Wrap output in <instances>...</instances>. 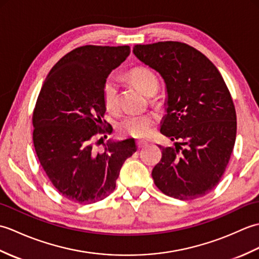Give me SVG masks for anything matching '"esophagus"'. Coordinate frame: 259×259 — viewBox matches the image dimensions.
Returning <instances> with one entry per match:
<instances>
[{"label": "esophagus", "mask_w": 259, "mask_h": 259, "mask_svg": "<svg viewBox=\"0 0 259 259\" xmlns=\"http://www.w3.org/2000/svg\"><path fill=\"white\" fill-rule=\"evenodd\" d=\"M147 145H148L147 141H144V140H138V141H137V146H138L139 149H141V148L146 147Z\"/></svg>", "instance_id": "34e87169"}]
</instances>
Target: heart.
Here are the masks:
<instances>
[{"label": "heart", "instance_id": "b5f03b06", "mask_svg": "<svg viewBox=\"0 0 259 259\" xmlns=\"http://www.w3.org/2000/svg\"><path fill=\"white\" fill-rule=\"evenodd\" d=\"M128 78L137 89L149 96L156 91L158 80L156 74L150 69L139 67L133 69L128 73ZM103 102L109 111L118 109V84L113 78L106 80L102 89ZM155 118L149 113L129 114L118 123L120 134L134 137V138H146L152 131Z\"/></svg>", "mask_w": 259, "mask_h": 259}]
</instances>
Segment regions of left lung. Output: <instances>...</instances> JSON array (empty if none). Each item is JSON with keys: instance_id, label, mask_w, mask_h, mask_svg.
Instances as JSON below:
<instances>
[{"instance_id": "obj_1", "label": "left lung", "mask_w": 259, "mask_h": 259, "mask_svg": "<svg viewBox=\"0 0 259 259\" xmlns=\"http://www.w3.org/2000/svg\"><path fill=\"white\" fill-rule=\"evenodd\" d=\"M134 54L160 74L166 84L162 146L152 169L155 185L180 200L207 195L221 181L232 155L237 122L228 88L212 62L186 43L137 45Z\"/></svg>"}]
</instances>
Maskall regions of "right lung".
<instances>
[{
	"mask_svg": "<svg viewBox=\"0 0 259 259\" xmlns=\"http://www.w3.org/2000/svg\"><path fill=\"white\" fill-rule=\"evenodd\" d=\"M129 54L128 46L76 48L59 60L42 85L33 112V145L49 179L71 201L108 197L123 162L137 151L133 138L109 139L103 152L92 145L97 134H111L112 128L101 130L103 84Z\"/></svg>",
	"mask_w": 259,
	"mask_h": 259,
	"instance_id": "add662e5",
	"label": "right lung"
}]
</instances>
